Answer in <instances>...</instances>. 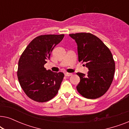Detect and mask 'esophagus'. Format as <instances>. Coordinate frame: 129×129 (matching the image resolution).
<instances>
[{"mask_svg": "<svg viewBox=\"0 0 129 129\" xmlns=\"http://www.w3.org/2000/svg\"><path fill=\"white\" fill-rule=\"evenodd\" d=\"M65 76H71L72 75V73H65Z\"/></svg>", "mask_w": 129, "mask_h": 129, "instance_id": "obj_1", "label": "esophagus"}]
</instances>
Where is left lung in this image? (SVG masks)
<instances>
[{"label": "left lung", "instance_id": "obj_1", "mask_svg": "<svg viewBox=\"0 0 129 129\" xmlns=\"http://www.w3.org/2000/svg\"><path fill=\"white\" fill-rule=\"evenodd\" d=\"M77 45L79 61L86 63L87 75L77 73L80 80L76 89L84 98L94 99L108 90L113 80L115 63L109 49L90 33L70 34Z\"/></svg>", "mask_w": 129, "mask_h": 129}]
</instances>
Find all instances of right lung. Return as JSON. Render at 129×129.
<instances>
[{
	"label": "right lung",
	"instance_id": "add662e5",
	"mask_svg": "<svg viewBox=\"0 0 129 129\" xmlns=\"http://www.w3.org/2000/svg\"><path fill=\"white\" fill-rule=\"evenodd\" d=\"M64 35H45L35 38L20 56L17 75L24 92L31 100L46 102L57 94L64 74L47 70L44 65Z\"/></svg>",
	"mask_w": 129,
	"mask_h": 129
}]
</instances>
